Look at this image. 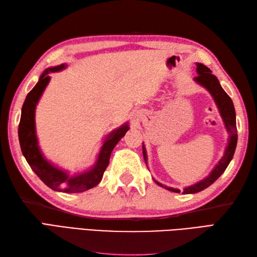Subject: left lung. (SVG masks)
Instances as JSON below:
<instances>
[{
    "label": "left lung",
    "mask_w": 257,
    "mask_h": 257,
    "mask_svg": "<svg viewBox=\"0 0 257 257\" xmlns=\"http://www.w3.org/2000/svg\"><path fill=\"white\" fill-rule=\"evenodd\" d=\"M197 64V75L194 77L195 82L198 83L201 86H204L208 92L211 94L214 101L219 108L220 115H221L224 126L226 128V131L229 133V142L228 147L225 149L224 156L222 159L219 161V163L214 166V169L210 173L209 176H207L204 180L196 183L192 186H188L184 189V194H195L201 192V190L206 189L209 187L212 183L216 182L218 178L222 175V173L228 168L229 163L231 162L232 158H233V154L236 148V142H237V130H236V122H235V110L233 103H232V99L228 94L224 92V89L220 85L218 79L213 74H211V70L207 68L206 65L202 63H196ZM142 151H143V158L147 163V152L145 146H142ZM159 186L165 187L168 190L174 193H181L180 189L172 188V187H166L163 186L162 184L156 182Z\"/></svg>",
    "instance_id": "1"
}]
</instances>
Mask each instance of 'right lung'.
Instances as JSON below:
<instances>
[{
    "label": "right lung",
    "instance_id": "add662e5",
    "mask_svg": "<svg viewBox=\"0 0 257 257\" xmlns=\"http://www.w3.org/2000/svg\"><path fill=\"white\" fill-rule=\"evenodd\" d=\"M65 68H67V64L63 63L61 65H58V67L46 69L45 72L39 77L37 84L27 94L26 99L22 107V116L19 126V139L23 156L25 157L27 163L36 173V175L48 187L63 193H82L95 187L101 181L104 172L109 164L111 151L114 150L119 140L129 130V126L128 123H124L121 127L111 131L106 137L104 145L101 147L97 157L96 163L91 170L70 176L67 172L59 170L56 166L48 162L40 151L37 136H36V105H37L40 96L43 95L46 86L50 81L49 74L51 72H58V71H61Z\"/></svg>",
    "mask_w": 257,
    "mask_h": 257
}]
</instances>
